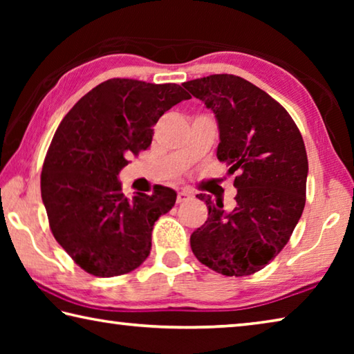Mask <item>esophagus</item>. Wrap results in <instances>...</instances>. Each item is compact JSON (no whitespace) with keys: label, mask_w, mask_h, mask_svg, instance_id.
I'll return each mask as SVG.
<instances>
[{"label":"esophagus","mask_w":354,"mask_h":354,"mask_svg":"<svg viewBox=\"0 0 354 354\" xmlns=\"http://www.w3.org/2000/svg\"><path fill=\"white\" fill-rule=\"evenodd\" d=\"M189 198H190L189 192H185V190L178 192V196H176V201H178V203H184V201H187Z\"/></svg>","instance_id":"1"}]
</instances>
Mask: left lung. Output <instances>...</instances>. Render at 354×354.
<instances>
[{"label": "left lung", "mask_w": 354, "mask_h": 354, "mask_svg": "<svg viewBox=\"0 0 354 354\" xmlns=\"http://www.w3.org/2000/svg\"><path fill=\"white\" fill-rule=\"evenodd\" d=\"M183 86L214 111L217 158L237 171L236 207L206 201L207 220L190 236L201 263L226 277L262 270L289 242L306 203L308 156L301 133L278 101L234 75H211Z\"/></svg>", "instance_id": "left-lung-1"}]
</instances>
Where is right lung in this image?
<instances>
[{
    "mask_svg": "<svg viewBox=\"0 0 354 354\" xmlns=\"http://www.w3.org/2000/svg\"><path fill=\"white\" fill-rule=\"evenodd\" d=\"M190 95L178 84L107 80L84 95L59 124L40 176L51 232L82 270L111 278L133 272L151 250L154 221L176 192L128 200L118 173L153 140V127Z\"/></svg>",
    "mask_w": 354,
    "mask_h": 354,
    "instance_id": "add662e5",
    "label": "right lung"
}]
</instances>
